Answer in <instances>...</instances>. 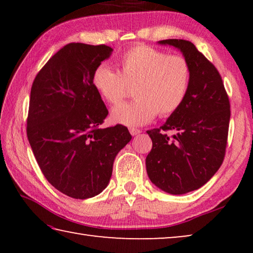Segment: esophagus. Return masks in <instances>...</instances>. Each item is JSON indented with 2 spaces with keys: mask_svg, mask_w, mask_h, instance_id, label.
I'll return each mask as SVG.
<instances>
[{
  "mask_svg": "<svg viewBox=\"0 0 253 253\" xmlns=\"http://www.w3.org/2000/svg\"><path fill=\"white\" fill-rule=\"evenodd\" d=\"M129 132L132 136H136V135L140 134V130L137 129V128H129Z\"/></svg>",
  "mask_w": 253,
  "mask_h": 253,
  "instance_id": "obj_1",
  "label": "esophagus"
}]
</instances>
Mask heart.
Instances as JSON below:
<instances>
[{
    "label": "heart",
    "instance_id": "obj_1",
    "mask_svg": "<svg viewBox=\"0 0 253 253\" xmlns=\"http://www.w3.org/2000/svg\"><path fill=\"white\" fill-rule=\"evenodd\" d=\"M121 71L99 65L92 72V85L109 102L116 105L126 95L127 84H135L136 99L111 110V121L121 125L142 126L161 116L174 114L185 100L191 71L179 55H168L148 45H136L118 58Z\"/></svg>",
    "mask_w": 253,
    "mask_h": 253
}]
</instances>
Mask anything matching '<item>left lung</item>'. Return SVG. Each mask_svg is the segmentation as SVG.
<instances>
[{
    "label": "left lung",
    "mask_w": 253,
    "mask_h": 253,
    "mask_svg": "<svg viewBox=\"0 0 253 253\" xmlns=\"http://www.w3.org/2000/svg\"><path fill=\"white\" fill-rule=\"evenodd\" d=\"M181 51L190 67V85L182 106L160 128L147 130L152 151L146 170L154 185L181 195L198 190L223 162L230 122V102L219 71L190 41L157 42ZM168 130L175 134L169 137Z\"/></svg>",
    "instance_id": "left-lung-1"
}]
</instances>
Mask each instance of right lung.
<instances>
[{
    "mask_svg": "<svg viewBox=\"0 0 253 253\" xmlns=\"http://www.w3.org/2000/svg\"><path fill=\"white\" fill-rule=\"evenodd\" d=\"M113 51L105 44H67L45 63L31 88L30 146L48 182L74 199L105 190L115 158L131 139L123 125L100 127L108 110L91 78Z\"/></svg>",
    "mask_w": 253,
    "mask_h": 253,
    "instance_id": "obj_1",
    "label": "right lung"
}]
</instances>
